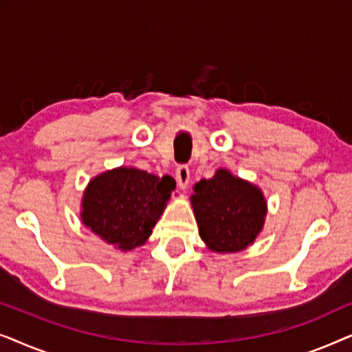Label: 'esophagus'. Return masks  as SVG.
<instances>
[{"mask_svg":"<svg viewBox=\"0 0 352 352\" xmlns=\"http://www.w3.org/2000/svg\"><path fill=\"white\" fill-rule=\"evenodd\" d=\"M176 181H177V186H179L181 189H186V187L189 186L190 170L186 165H181L176 168Z\"/></svg>","mask_w":352,"mask_h":352,"instance_id":"34e87169","label":"esophagus"}]
</instances>
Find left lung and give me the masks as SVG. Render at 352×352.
Here are the masks:
<instances>
[{
	"label": "left lung",
	"instance_id": "8db88e82",
	"mask_svg": "<svg viewBox=\"0 0 352 352\" xmlns=\"http://www.w3.org/2000/svg\"><path fill=\"white\" fill-rule=\"evenodd\" d=\"M194 192L190 201L199 234L211 252H240L261 232L267 205L252 182L221 168L211 179L197 182Z\"/></svg>",
	"mask_w": 352,
	"mask_h": 352
}]
</instances>
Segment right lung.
Masks as SVG:
<instances>
[{"instance_id": "obj_1", "label": "right lung", "mask_w": 352, "mask_h": 352, "mask_svg": "<svg viewBox=\"0 0 352 352\" xmlns=\"http://www.w3.org/2000/svg\"><path fill=\"white\" fill-rule=\"evenodd\" d=\"M176 184L133 166L93 177L81 200V221L96 235L128 252L146 243Z\"/></svg>"}]
</instances>
